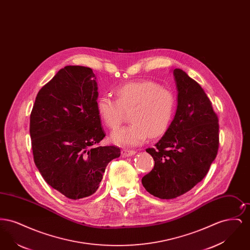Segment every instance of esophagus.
Segmentation results:
<instances>
[{
  "label": "esophagus",
  "instance_id": "1",
  "mask_svg": "<svg viewBox=\"0 0 250 250\" xmlns=\"http://www.w3.org/2000/svg\"><path fill=\"white\" fill-rule=\"evenodd\" d=\"M136 153H137V152L134 151V150H128V149H124V150H122V155L125 156V157L134 155Z\"/></svg>",
  "mask_w": 250,
  "mask_h": 250
}]
</instances>
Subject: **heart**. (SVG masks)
<instances>
[{
    "instance_id": "b5f03b06",
    "label": "heart",
    "mask_w": 250,
    "mask_h": 250,
    "mask_svg": "<svg viewBox=\"0 0 250 250\" xmlns=\"http://www.w3.org/2000/svg\"><path fill=\"white\" fill-rule=\"evenodd\" d=\"M116 99L102 95L96 101L97 113L107 128L116 129L129 111L131 124L114 131L112 142L131 147L143 143L149 136L158 138L167 130L176 107L173 92L151 81L132 82L114 89Z\"/></svg>"
}]
</instances>
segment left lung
<instances>
[{
  "mask_svg": "<svg viewBox=\"0 0 250 250\" xmlns=\"http://www.w3.org/2000/svg\"><path fill=\"white\" fill-rule=\"evenodd\" d=\"M178 90L174 119L154 148L146 152L154 168L142 179L153 196L174 199L205 177L219 146L218 117L202 86L182 69L173 70Z\"/></svg>",
  "mask_w": 250,
  "mask_h": 250,
  "instance_id": "8db88e82",
  "label": "left lung"
}]
</instances>
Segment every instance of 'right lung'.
<instances>
[{
  "label": "right lung",
  "mask_w": 250,
  "mask_h": 250,
  "mask_svg": "<svg viewBox=\"0 0 250 250\" xmlns=\"http://www.w3.org/2000/svg\"><path fill=\"white\" fill-rule=\"evenodd\" d=\"M90 67L67 65L36 95L30 116L34 161L48 185L71 200L93 195L119 147L99 146L105 133Z\"/></svg>",
  "instance_id": "right-lung-1"
}]
</instances>
